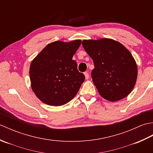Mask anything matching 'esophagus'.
<instances>
[{"label": "esophagus", "instance_id": "esophagus-1", "mask_svg": "<svg viewBox=\"0 0 153 153\" xmlns=\"http://www.w3.org/2000/svg\"><path fill=\"white\" fill-rule=\"evenodd\" d=\"M84 75H85V79H89V73H88V72H85V73H84Z\"/></svg>", "mask_w": 153, "mask_h": 153}]
</instances>
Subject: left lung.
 I'll return each mask as SVG.
<instances>
[{"label":"left lung","instance_id":"1","mask_svg":"<svg viewBox=\"0 0 153 153\" xmlns=\"http://www.w3.org/2000/svg\"><path fill=\"white\" fill-rule=\"evenodd\" d=\"M84 49L93 60V82L102 97L111 102L128 96L137 77L135 59L127 48L111 39L83 40Z\"/></svg>","mask_w":153,"mask_h":153}]
</instances>
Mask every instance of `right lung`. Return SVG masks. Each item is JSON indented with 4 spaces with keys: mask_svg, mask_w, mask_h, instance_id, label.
<instances>
[{
    "mask_svg": "<svg viewBox=\"0 0 153 153\" xmlns=\"http://www.w3.org/2000/svg\"><path fill=\"white\" fill-rule=\"evenodd\" d=\"M81 43V40L53 42L31 62V86L43 102L61 106L76 95L85 81V76L79 72L76 62L72 60Z\"/></svg>",
    "mask_w": 153,
    "mask_h": 153,
    "instance_id": "right-lung-1",
    "label": "right lung"
}]
</instances>
